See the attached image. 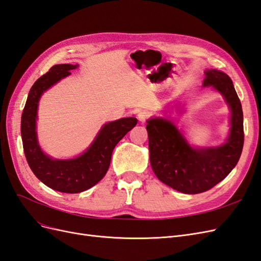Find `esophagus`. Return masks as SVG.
Returning a JSON list of instances; mask_svg holds the SVG:
<instances>
[{"label":"esophagus","mask_w":261,"mask_h":261,"mask_svg":"<svg viewBox=\"0 0 261 261\" xmlns=\"http://www.w3.org/2000/svg\"><path fill=\"white\" fill-rule=\"evenodd\" d=\"M138 120H139V122H141V123H145L148 118H149V113L148 112H146V111H141V112H139L138 113Z\"/></svg>","instance_id":"34e87169"}]
</instances>
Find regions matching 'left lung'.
<instances>
[{
  "mask_svg": "<svg viewBox=\"0 0 261 261\" xmlns=\"http://www.w3.org/2000/svg\"><path fill=\"white\" fill-rule=\"evenodd\" d=\"M203 87L224 97L231 110V128L225 144L194 148L169 118L147 121L150 164L162 183L184 194H199L224 179L238 164L244 145L243 110L233 82L225 73L208 69Z\"/></svg>",
  "mask_w": 261,
  "mask_h": 261,
  "instance_id": "obj_1",
  "label": "left lung"
}]
</instances>
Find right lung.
Segmentation results:
<instances>
[{"label":"right lung","mask_w":261,"mask_h":261,"mask_svg":"<svg viewBox=\"0 0 261 261\" xmlns=\"http://www.w3.org/2000/svg\"><path fill=\"white\" fill-rule=\"evenodd\" d=\"M78 64H59L50 68L31 87L21 114L23 152L34 174L44 185L61 193L77 194L100 181L109 170L114 147L137 124L136 117H124L102 126L90 147L80 156L55 160L43 153L38 143L36 121L38 103L42 93L62 78L70 75Z\"/></svg>","instance_id":"obj_1"}]
</instances>
